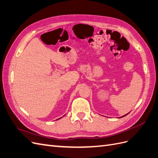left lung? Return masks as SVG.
<instances>
[{
  "label": "left lung",
  "mask_w": 158,
  "mask_h": 158,
  "mask_svg": "<svg viewBox=\"0 0 158 158\" xmlns=\"http://www.w3.org/2000/svg\"><path fill=\"white\" fill-rule=\"evenodd\" d=\"M127 114H125V115H124L123 117H125V116H126V115H127Z\"/></svg>",
  "instance_id": "left-lung-1"
}]
</instances>
